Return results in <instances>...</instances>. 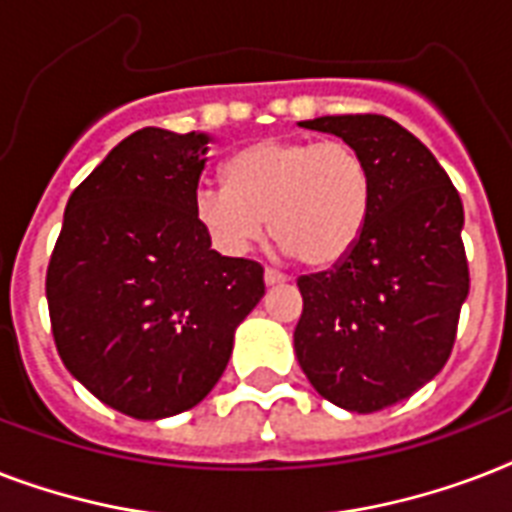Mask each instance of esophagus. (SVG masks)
Here are the masks:
<instances>
[{
	"mask_svg": "<svg viewBox=\"0 0 512 512\" xmlns=\"http://www.w3.org/2000/svg\"><path fill=\"white\" fill-rule=\"evenodd\" d=\"M263 279H265V284H268V287H279V284H287V276H284V273H279V271H273V268H265Z\"/></svg>",
	"mask_w": 512,
	"mask_h": 512,
	"instance_id": "34e87169",
	"label": "esophagus"
}]
</instances>
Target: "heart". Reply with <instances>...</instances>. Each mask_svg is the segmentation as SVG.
Returning <instances> with one entry per match:
<instances>
[{
  "instance_id": "heart-1",
  "label": "heart",
  "mask_w": 512,
  "mask_h": 512,
  "mask_svg": "<svg viewBox=\"0 0 512 512\" xmlns=\"http://www.w3.org/2000/svg\"><path fill=\"white\" fill-rule=\"evenodd\" d=\"M201 183L193 215L223 255H244L265 231L300 263L327 268L356 247L372 209V172L342 140H260Z\"/></svg>"
}]
</instances>
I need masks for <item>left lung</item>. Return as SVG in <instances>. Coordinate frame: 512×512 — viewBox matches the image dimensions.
<instances>
[{"label": "left lung", "instance_id": "1", "mask_svg": "<svg viewBox=\"0 0 512 512\" xmlns=\"http://www.w3.org/2000/svg\"><path fill=\"white\" fill-rule=\"evenodd\" d=\"M300 127L361 151L372 209L332 271L297 279V361L335 406L380 412L433 380L452 353L470 289L460 193L436 156L388 116H319Z\"/></svg>", "mask_w": 512, "mask_h": 512}]
</instances>
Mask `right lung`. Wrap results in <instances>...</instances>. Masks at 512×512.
Returning <instances> with one entry per match:
<instances>
[{"label": "right lung", "mask_w": 512, "mask_h": 512, "mask_svg": "<svg viewBox=\"0 0 512 512\" xmlns=\"http://www.w3.org/2000/svg\"><path fill=\"white\" fill-rule=\"evenodd\" d=\"M212 135L143 127L71 193L47 268L63 364L135 420L191 409L265 295L263 265L223 257L193 215Z\"/></svg>", "instance_id": "1"}]
</instances>
